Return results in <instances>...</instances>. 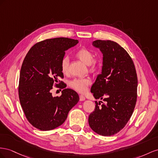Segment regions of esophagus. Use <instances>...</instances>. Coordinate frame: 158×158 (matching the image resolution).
I'll list each match as a JSON object with an SVG mask.
<instances>
[{
  "instance_id": "obj_1",
  "label": "esophagus",
  "mask_w": 158,
  "mask_h": 158,
  "mask_svg": "<svg viewBox=\"0 0 158 158\" xmlns=\"http://www.w3.org/2000/svg\"><path fill=\"white\" fill-rule=\"evenodd\" d=\"M79 100L81 101H83L85 100V97L83 95H82V94H81V95H79Z\"/></svg>"
}]
</instances>
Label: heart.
Instances as JSON below:
<instances>
[{"instance_id": "obj_1", "label": "heart", "mask_w": 158, "mask_h": 158, "mask_svg": "<svg viewBox=\"0 0 158 158\" xmlns=\"http://www.w3.org/2000/svg\"><path fill=\"white\" fill-rule=\"evenodd\" d=\"M75 56L83 61L84 64L89 65V69L93 73H96L101 70L102 62L100 57H94L93 52L86 48H81L77 51ZM60 67L62 73L67 74L69 72V59L68 56L62 57L60 62ZM91 83L90 78H76L69 83L71 88L79 93H85L87 91L89 85Z\"/></svg>"}]
</instances>
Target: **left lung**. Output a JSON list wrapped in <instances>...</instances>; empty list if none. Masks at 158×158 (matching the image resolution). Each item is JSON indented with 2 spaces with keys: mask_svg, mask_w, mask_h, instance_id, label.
<instances>
[{
  "mask_svg": "<svg viewBox=\"0 0 158 158\" xmlns=\"http://www.w3.org/2000/svg\"><path fill=\"white\" fill-rule=\"evenodd\" d=\"M93 45L103 53V65L91 92L105 102L95 101L89 124L98 134L112 136L125 127L134 112L137 100L136 71L131 57L118 44L98 40Z\"/></svg>",
  "mask_w": 158,
  "mask_h": 158,
  "instance_id": "obj_1",
  "label": "left lung"
}]
</instances>
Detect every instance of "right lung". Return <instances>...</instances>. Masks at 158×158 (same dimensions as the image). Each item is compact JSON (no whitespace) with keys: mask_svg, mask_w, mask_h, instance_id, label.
Masks as SVG:
<instances>
[{"mask_svg":"<svg viewBox=\"0 0 158 158\" xmlns=\"http://www.w3.org/2000/svg\"><path fill=\"white\" fill-rule=\"evenodd\" d=\"M78 43L68 38L46 39L30 48L22 63L19 94L21 106L29 123L40 130L47 131L60 127L69 110L79 101L78 94L65 89L60 62L65 50ZM54 85L64 88L62 95L53 97Z\"/></svg>","mask_w":158,"mask_h":158,"instance_id":"1","label":"right lung"}]
</instances>
